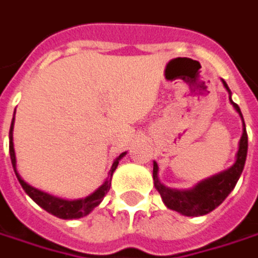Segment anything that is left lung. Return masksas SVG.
Instances as JSON below:
<instances>
[{
  "label": "left lung",
  "instance_id": "obj_1",
  "mask_svg": "<svg viewBox=\"0 0 258 258\" xmlns=\"http://www.w3.org/2000/svg\"><path fill=\"white\" fill-rule=\"evenodd\" d=\"M222 84H224V86L227 88V91L230 94V101L232 107L237 109V112L240 114L241 121H242V136H241L238 151H237V156H235L237 157L235 163L231 166L230 169L199 182L198 185L194 186L189 190H177V189L166 187L159 180V166H157V163H153L154 186H156V189L159 190V194L162 196L164 205L169 209H173V211L182 214V215H186V217L207 215L211 211H214L215 208L219 207L225 201V198L230 195L231 190L235 187L241 173H242L244 164H245L247 150H248V137H247V131H245V122H244L240 107L235 102H232V99H231V91L228 85L225 84V81H222Z\"/></svg>",
  "mask_w": 258,
  "mask_h": 258
}]
</instances>
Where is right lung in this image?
I'll list each match as a JSON object with an SVG mask.
<instances>
[{"label":"right lung","instance_id":"1","mask_svg":"<svg viewBox=\"0 0 258 258\" xmlns=\"http://www.w3.org/2000/svg\"><path fill=\"white\" fill-rule=\"evenodd\" d=\"M16 112V111H14ZM13 128H14V118L11 121V127H10V157H11V163H13V167H14V172L17 176L20 185L23 186V189L26 190L27 194L39 207H41L44 211H47L49 214L57 217V218L62 219H76L82 218L85 215H88L91 211H94V208H96L104 199V196L107 195V192L111 187V177L114 170L117 169L118 162L125 156V153H121L117 159L112 163V167L108 173V179L96 189L94 194H91L89 196H86L84 199H76V201H68V199H60V198H56V196L49 195L43 190H39L33 186H30L26 183L21 176L17 172V160H16V151H14V143H13Z\"/></svg>","mask_w":258,"mask_h":258}]
</instances>
